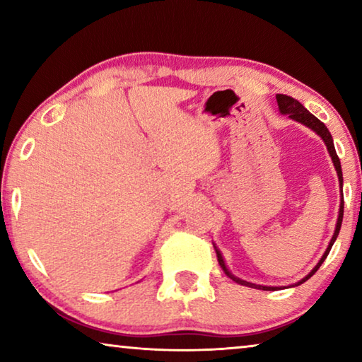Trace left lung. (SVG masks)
<instances>
[{
	"mask_svg": "<svg viewBox=\"0 0 362 362\" xmlns=\"http://www.w3.org/2000/svg\"><path fill=\"white\" fill-rule=\"evenodd\" d=\"M276 100H278V107H279V112L283 113V115H289V118H292V119H296V121H298V122H302V124H305L306 127H310V129H313L317 136H320L322 140H324V144H326V146H327V151H329V155H330V158H332V163H334V166H335V170H337V175H339V183H340V188H341V185H343V177H341V166H340V159H339V156H337V151H335V146H334V140H332V136H330V132H329V129L326 127V124H324V122H321L320 119L316 118L315 115H311L308 110H306L302 103H300L298 100H296V99H292V97H289V95H284V94H276ZM341 220H343V194H341V199H340V209H339V218H337V225H335V231H334V236H332V240H330V243H329V246H327V249H326V252L322 254V257H321V260L317 262V265L311 269V272L306 274V276L302 279V281H298V283L296 284V286H298V284H303L306 279H310L311 276H313V274L317 272V268H320L321 265H322V262L326 260V257L329 255V252H330V249H332V246H334V243H335V240H337V236H339V231H340V226H341ZM216 247V246H214ZM216 252H217V260H218V265L222 267V269L225 272V274L226 276H228L230 279H233L235 281V283H238V284H241V286H247V287H254V289H262V291H276V289H279V287H269V286H259V284H254V283H247V281H244V279H240V278H236L235 274H231V272L228 268H226V265H225V260H223V257H222V254H220V250L216 247Z\"/></svg>",
	"mask_w": 362,
	"mask_h": 362,
	"instance_id": "1",
	"label": "left lung"
}]
</instances>
